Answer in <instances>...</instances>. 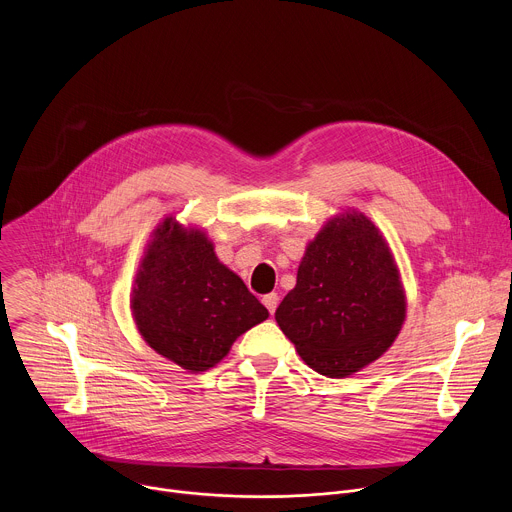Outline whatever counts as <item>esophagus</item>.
<instances>
[{"label": "esophagus", "mask_w": 512, "mask_h": 512, "mask_svg": "<svg viewBox=\"0 0 512 512\" xmlns=\"http://www.w3.org/2000/svg\"><path fill=\"white\" fill-rule=\"evenodd\" d=\"M263 304L269 310V314H275L277 304H279V296L277 294H267V296H263Z\"/></svg>", "instance_id": "1"}]
</instances>
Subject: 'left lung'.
Wrapping results in <instances>:
<instances>
[{
	"mask_svg": "<svg viewBox=\"0 0 512 512\" xmlns=\"http://www.w3.org/2000/svg\"><path fill=\"white\" fill-rule=\"evenodd\" d=\"M405 310L387 241L362 212L346 210L308 243L298 283L279 304L275 320L310 369L342 379L387 352Z\"/></svg>",
	"mask_w": 512,
	"mask_h": 512,
	"instance_id": "obj_1",
	"label": "left lung"
}]
</instances>
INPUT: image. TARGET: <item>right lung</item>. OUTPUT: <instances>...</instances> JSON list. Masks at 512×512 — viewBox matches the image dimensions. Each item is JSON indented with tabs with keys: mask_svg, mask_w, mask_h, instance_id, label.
<instances>
[{
	"mask_svg": "<svg viewBox=\"0 0 512 512\" xmlns=\"http://www.w3.org/2000/svg\"><path fill=\"white\" fill-rule=\"evenodd\" d=\"M143 340L190 373L221 362L233 342L269 312L198 231L166 216L143 251L131 289Z\"/></svg>",
	"mask_w": 512,
	"mask_h": 512,
	"instance_id": "1",
	"label": "right lung"
}]
</instances>
